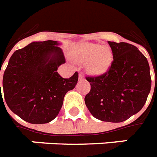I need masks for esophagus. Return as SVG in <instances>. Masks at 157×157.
<instances>
[{
	"instance_id": "34e87169",
	"label": "esophagus",
	"mask_w": 157,
	"mask_h": 157,
	"mask_svg": "<svg viewBox=\"0 0 157 157\" xmlns=\"http://www.w3.org/2000/svg\"><path fill=\"white\" fill-rule=\"evenodd\" d=\"M79 80H84V74L82 72L79 73Z\"/></svg>"
}]
</instances>
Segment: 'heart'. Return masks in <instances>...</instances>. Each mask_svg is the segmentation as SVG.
<instances>
[{"mask_svg": "<svg viewBox=\"0 0 157 157\" xmlns=\"http://www.w3.org/2000/svg\"><path fill=\"white\" fill-rule=\"evenodd\" d=\"M73 56L79 63H87L88 69L94 74L106 72L113 61V56L108 48L94 43H84L73 52Z\"/></svg>", "mask_w": 157, "mask_h": 157, "instance_id": "b5f03b06", "label": "heart"}]
</instances>
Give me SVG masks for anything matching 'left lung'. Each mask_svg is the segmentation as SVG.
I'll use <instances>...</instances> for the list:
<instances>
[{
	"label": "left lung",
	"instance_id": "1",
	"mask_svg": "<svg viewBox=\"0 0 157 157\" xmlns=\"http://www.w3.org/2000/svg\"><path fill=\"white\" fill-rule=\"evenodd\" d=\"M108 43L114 59L105 73L85 77L91 89L85 102L94 118L121 123L144 107L151 90L150 67L136 46L124 42Z\"/></svg>",
	"mask_w": 157,
	"mask_h": 157
}]
</instances>
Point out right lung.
I'll return each mask as SVG.
<instances>
[{
    "instance_id": "add662e5",
    "label": "right lung",
    "mask_w": 157,
    "mask_h": 157,
    "mask_svg": "<svg viewBox=\"0 0 157 157\" xmlns=\"http://www.w3.org/2000/svg\"><path fill=\"white\" fill-rule=\"evenodd\" d=\"M58 44L52 40L30 43L14 52L5 70L6 104L27 123L43 124L53 120L62 107L66 93L73 90L78 81L77 72L67 79L56 72L66 62ZM0 93L2 98L1 84Z\"/></svg>"
}]
</instances>
